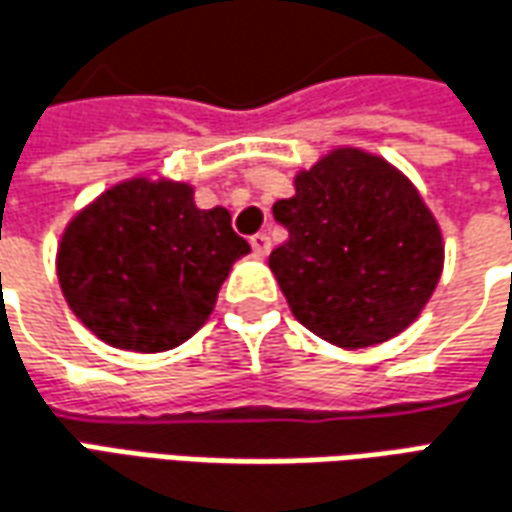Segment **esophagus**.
<instances>
[{
	"instance_id": "1",
	"label": "esophagus",
	"mask_w": 512,
	"mask_h": 512,
	"mask_svg": "<svg viewBox=\"0 0 512 512\" xmlns=\"http://www.w3.org/2000/svg\"><path fill=\"white\" fill-rule=\"evenodd\" d=\"M249 244H252V249H255L257 257H266L268 249H271V238H268L266 232H257V235H252V238H249Z\"/></svg>"
}]
</instances>
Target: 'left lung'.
<instances>
[{"mask_svg":"<svg viewBox=\"0 0 512 512\" xmlns=\"http://www.w3.org/2000/svg\"><path fill=\"white\" fill-rule=\"evenodd\" d=\"M274 202L288 241L268 257L299 324L341 349L407 330L443 271V235L416 185L385 157L332 149Z\"/></svg>","mask_w":512,"mask_h":512,"instance_id":"8db88e82","label":"left lung"}]
</instances>
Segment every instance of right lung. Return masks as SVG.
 I'll list each match as a JSON object with an SVG mask.
<instances>
[{"mask_svg": "<svg viewBox=\"0 0 512 512\" xmlns=\"http://www.w3.org/2000/svg\"><path fill=\"white\" fill-rule=\"evenodd\" d=\"M244 255L249 244L232 230L230 210H199L188 182L132 177L66 224L57 280L99 341L155 355L205 324Z\"/></svg>", "mask_w": 512, "mask_h": 512, "instance_id": "right-lung-1", "label": "right lung"}]
</instances>
